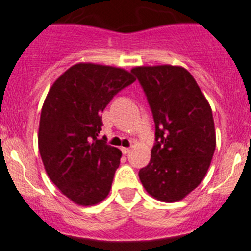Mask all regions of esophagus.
<instances>
[{
	"instance_id": "1",
	"label": "esophagus",
	"mask_w": 251,
	"mask_h": 251,
	"mask_svg": "<svg viewBox=\"0 0 251 251\" xmlns=\"http://www.w3.org/2000/svg\"><path fill=\"white\" fill-rule=\"evenodd\" d=\"M121 151H122V153H123V154H128V153L130 152V148L122 147V148H121Z\"/></svg>"
}]
</instances>
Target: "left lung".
Listing matches in <instances>:
<instances>
[{
	"mask_svg": "<svg viewBox=\"0 0 251 251\" xmlns=\"http://www.w3.org/2000/svg\"><path fill=\"white\" fill-rule=\"evenodd\" d=\"M130 73L145 90L156 124V143L139 179L152 197L176 202L202 182L211 163L216 147L211 106L182 66H137Z\"/></svg>",
	"mask_w": 251,
	"mask_h": 251,
	"instance_id": "obj_1",
	"label": "left lung"
}]
</instances>
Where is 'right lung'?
Segmentation results:
<instances>
[{
    "label": "right lung",
    "instance_id": "add662e5",
    "mask_svg": "<svg viewBox=\"0 0 251 251\" xmlns=\"http://www.w3.org/2000/svg\"><path fill=\"white\" fill-rule=\"evenodd\" d=\"M136 77L114 66L79 63L57 77L44 101L39 151L49 178L76 205L108 196L122 152L98 139L101 112Z\"/></svg>",
    "mask_w": 251,
    "mask_h": 251
}]
</instances>
